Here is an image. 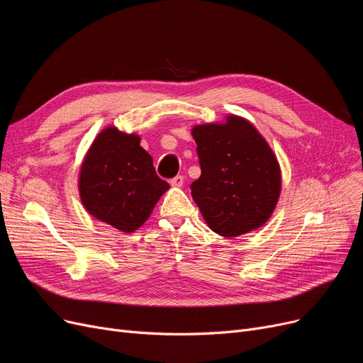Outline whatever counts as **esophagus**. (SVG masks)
I'll use <instances>...</instances> for the list:
<instances>
[{"label":"esophagus","mask_w":363,"mask_h":363,"mask_svg":"<svg viewBox=\"0 0 363 363\" xmlns=\"http://www.w3.org/2000/svg\"><path fill=\"white\" fill-rule=\"evenodd\" d=\"M170 185L172 186H182L184 185V177L182 175H177V177H174L170 179Z\"/></svg>","instance_id":"esophagus-1"}]
</instances>
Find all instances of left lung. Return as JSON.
<instances>
[{
	"label": "left lung",
	"mask_w": 363,
	"mask_h": 363,
	"mask_svg": "<svg viewBox=\"0 0 363 363\" xmlns=\"http://www.w3.org/2000/svg\"><path fill=\"white\" fill-rule=\"evenodd\" d=\"M193 137L201 175L189 188L208 228L238 237L262 226L277 206L281 172L260 133L230 116L225 125L196 126Z\"/></svg>",
	"instance_id": "left-lung-1"
}]
</instances>
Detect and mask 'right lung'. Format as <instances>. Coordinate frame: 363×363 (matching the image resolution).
<instances>
[{
    "label": "right lung",
    "mask_w": 363,
    "mask_h": 363,
    "mask_svg": "<svg viewBox=\"0 0 363 363\" xmlns=\"http://www.w3.org/2000/svg\"><path fill=\"white\" fill-rule=\"evenodd\" d=\"M169 188L159 178L140 137L107 128L92 143L79 178L86 211L123 233H133Z\"/></svg>",
    "instance_id": "add662e5"
}]
</instances>
